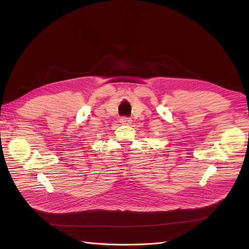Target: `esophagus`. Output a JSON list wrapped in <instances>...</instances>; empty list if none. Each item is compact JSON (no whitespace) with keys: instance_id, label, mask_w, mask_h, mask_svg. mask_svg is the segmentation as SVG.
<instances>
[{"instance_id":"obj_1","label":"esophagus","mask_w":249,"mask_h":249,"mask_svg":"<svg viewBox=\"0 0 249 249\" xmlns=\"http://www.w3.org/2000/svg\"><path fill=\"white\" fill-rule=\"evenodd\" d=\"M131 122H132V120L128 117H122L120 119V123L124 124V125H130V124H131Z\"/></svg>"}]
</instances>
